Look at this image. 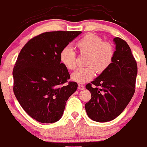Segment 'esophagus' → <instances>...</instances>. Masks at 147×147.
I'll list each match as a JSON object with an SVG mask.
<instances>
[{"label": "esophagus", "mask_w": 147, "mask_h": 147, "mask_svg": "<svg viewBox=\"0 0 147 147\" xmlns=\"http://www.w3.org/2000/svg\"><path fill=\"white\" fill-rule=\"evenodd\" d=\"M78 89H79V90H84V86L82 85V84H79V85H78Z\"/></svg>", "instance_id": "34e87169"}]
</instances>
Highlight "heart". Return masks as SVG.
Here are the masks:
<instances>
[{
	"label": "heart",
	"mask_w": 147,
	"mask_h": 147,
	"mask_svg": "<svg viewBox=\"0 0 147 147\" xmlns=\"http://www.w3.org/2000/svg\"><path fill=\"white\" fill-rule=\"evenodd\" d=\"M76 48L81 54H87L86 65L88 66L77 69L72 72L71 79L78 84H85L93 79L96 72L102 73L107 70L113 60V46L109 42H103L100 37L90 33L78 40ZM59 59L62 65L68 70L76 67V53L70 47L61 50Z\"/></svg>",
	"instance_id": "b5f03b06"
}]
</instances>
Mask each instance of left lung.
Here are the masks:
<instances>
[{
  "instance_id": "left-lung-1",
  "label": "left lung",
  "mask_w": 147,
  "mask_h": 147,
  "mask_svg": "<svg viewBox=\"0 0 147 147\" xmlns=\"http://www.w3.org/2000/svg\"><path fill=\"white\" fill-rule=\"evenodd\" d=\"M113 42L115 51L111 65L86 86L91 99L85 109L88 116L95 122H109L118 117L135 92L137 63L125 41L115 37Z\"/></svg>"
}]
</instances>
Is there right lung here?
Returning a JSON list of instances; mask_svg holds the SVG:
<instances>
[{
  "instance_id": "right-lung-1",
  "label": "right lung",
  "mask_w": 147,
  "mask_h": 147,
  "mask_svg": "<svg viewBox=\"0 0 147 147\" xmlns=\"http://www.w3.org/2000/svg\"><path fill=\"white\" fill-rule=\"evenodd\" d=\"M82 32H48L24 45L13 69L14 95L24 111L41 123L59 120L69 97L77 89L68 82V69L59 59L61 50Z\"/></svg>"
}]
</instances>
